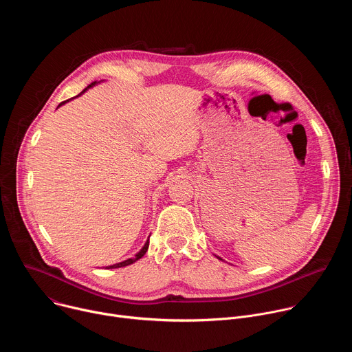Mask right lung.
Returning <instances> with one entry per match:
<instances>
[{
	"label": "right lung",
	"instance_id": "add662e5",
	"mask_svg": "<svg viewBox=\"0 0 352 352\" xmlns=\"http://www.w3.org/2000/svg\"><path fill=\"white\" fill-rule=\"evenodd\" d=\"M94 83H96V82H91V83H90V85H89V86H87V87H86V89H89V87H91V86H93V85H94ZM86 89H85V90H86ZM85 90H83V91H85ZM83 91H82V93H83ZM67 102H68V100H67ZM64 103H65V102H63V103H61V104H64ZM61 104H60V106H61ZM60 106H58V107H60ZM147 248H148V241H147V242H146V243H144V246H143V248H142V249H140V250H139V252H138V254H136V255H135V258H133V259H128V261H124V262H121V263H117V265H113V266H109V267H106V269H117V267H124V266H128V265H132V263H133V262H136V261H138V259H140V258H142V256H143V255H144V254H146V250H147Z\"/></svg>",
	"mask_w": 352,
	"mask_h": 352
}]
</instances>
